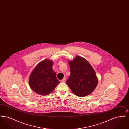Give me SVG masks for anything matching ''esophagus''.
<instances>
[{
	"instance_id": "34e87169",
	"label": "esophagus",
	"mask_w": 129,
	"mask_h": 129,
	"mask_svg": "<svg viewBox=\"0 0 129 129\" xmlns=\"http://www.w3.org/2000/svg\"><path fill=\"white\" fill-rule=\"evenodd\" d=\"M66 78H64L62 80H61V82H63V83H64V82H66Z\"/></svg>"
}]
</instances>
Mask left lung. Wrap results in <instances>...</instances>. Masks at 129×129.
<instances>
[{
    "label": "left lung",
    "instance_id": "1",
    "mask_svg": "<svg viewBox=\"0 0 129 129\" xmlns=\"http://www.w3.org/2000/svg\"><path fill=\"white\" fill-rule=\"evenodd\" d=\"M68 63L71 74L66 84L72 91L80 97L91 94L98 85V79L90 64L85 58L78 55Z\"/></svg>",
    "mask_w": 129,
    "mask_h": 129
}]
</instances>
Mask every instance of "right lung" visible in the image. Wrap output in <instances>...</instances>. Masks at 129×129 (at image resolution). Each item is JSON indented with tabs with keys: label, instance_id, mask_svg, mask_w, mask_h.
Wrapping results in <instances>:
<instances>
[{
	"label": "right lung",
	"instance_id": "add662e5",
	"mask_svg": "<svg viewBox=\"0 0 129 129\" xmlns=\"http://www.w3.org/2000/svg\"><path fill=\"white\" fill-rule=\"evenodd\" d=\"M53 61L45 59L40 62L31 73L29 85L31 89L42 96H46L53 92L60 83L56 74L53 70Z\"/></svg>",
	"mask_w": 129,
	"mask_h": 129
}]
</instances>
